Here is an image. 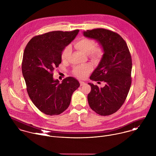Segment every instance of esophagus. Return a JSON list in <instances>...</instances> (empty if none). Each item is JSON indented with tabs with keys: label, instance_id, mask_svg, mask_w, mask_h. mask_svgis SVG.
I'll use <instances>...</instances> for the list:
<instances>
[{
	"label": "esophagus",
	"instance_id": "34e87169",
	"mask_svg": "<svg viewBox=\"0 0 156 156\" xmlns=\"http://www.w3.org/2000/svg\"><path fill=\"white\" fill-rule=\"evenodd\" d=\"M80 86H84V84H86V83H84V82H83V81H80Z\"/></svg>",
	"mask_w": 156,
	"mask_h": 156
}]
</instances>
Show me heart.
Returning <instances> with one entry per match:
<instances>
[{"instance_id": "heart-1", "label": "heart", "mask_w": 156, "mask_h": 156, "mask_svg": "<svg viewBox=\"0 0 156 156\" xmlns=\"http://www.w3.org/2000/svg\"><path fill=\"white\" fill-rule=\"evenodd\" d=\"M95 41L93 39L88 38H82L74 43V46L78 50L87 54L89 57L94 61L101 60L104 54V49L102 46L95 45ZM71 53L70 46H66L62 51V60L66 62L68 60ZM91 71V67L89 65L78 66L73 68V73L76 77L83 79L86 78Z\"/></svg>"}]
</instances>
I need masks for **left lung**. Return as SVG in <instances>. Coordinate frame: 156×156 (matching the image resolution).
Instances as JSON below:
<instances>
[{
  "instance_id": "1",
  "label": "left lung",
  "mask_w": 156,
  "mask_h": 156,
  "mask_svg": "<svg viewBox=\"0 0 156 156\" xmlns=\"http://www.w3.org/2000/svg\"><path fill=\"white\" fill-rule=\"evenodd\" d=\"M85 37L96 40L104 54L90 80L104 81L99 88L89 83L91 91L87 96L90 108L97 114L108 116L116 112L123 105L131 84V56L122 37L116 32L103 28L87 30Z\"/></svg>"
}]
</instances>
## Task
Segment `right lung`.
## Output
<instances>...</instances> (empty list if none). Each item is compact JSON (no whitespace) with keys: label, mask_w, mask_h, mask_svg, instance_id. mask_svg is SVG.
Masks as SVG:
<instances>
[{"label":"right lung","mask_w":156,"mask_h":156,"mask_svg":"<svg viewBox=\"0 0 156 156\" xmlns=\"http://www.w3.org/2000/svg\"><path fill=\"white\" fill-rule=\"evenodd\" d=\"M78 32L55 31L37 35L25 49L22 70L27 92L36 107L47 115H58L65 111L73 92L80 87L79 82L71 76L62 83L53 78L54 70L62 62L63 49Z\"/></svg>","instance_id":"1"}]
</instances>
